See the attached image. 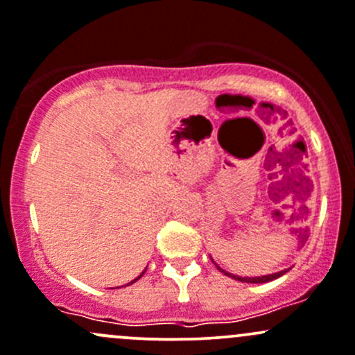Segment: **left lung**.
I'll return each instance as SVG.
<instances>
[{
	"label": "left lung",
	"instance_id": "left-lung-1",
	"mask_svg": "<svg viewBox=\"0 0 355 355\" xmlns=\"http://www.w3.org/2000/svg\"><path fill=\"white\" fill-rule=\"evenodd\" d=\"M212 260V259H211ZM214 262V260H212ZM216 263V262H214ZM216 267L219 268V270L223 272V274L227 275V277L234 279V281H240V282H250V284H263V282H268V281H274V279L281 277V275H284L289 268H284V270H279V272H274V274H267V275H262V277H241V275H234V274H230V272H226L225 268H221L216 263Z\"/></svg>",
	"mask_w": 355,
	"mask_h": 355
}]
</instances>
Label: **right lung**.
<instances>
[{
    "label": "right lung",
    "mask_w": 355,
    "mask_h": 355,
    "mask_svg": "<svg viewBox=\"0 0 355 355\" xmlns=\"http://www.w3.org/2000/svg\"><path fill=\"white\" fill-rule=\"evenodd\" d=\"M144 272H146V268H144V270H143V272H141V275H137V277H136V279H134V281H130V282H128V284H125V286H130V284H132V282H136V281H137V279H141V277H143V274H144Z\"/></svg>",
    "instance_id": "1"
}]
</instances>
